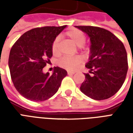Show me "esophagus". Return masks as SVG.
<instances>
[{
	"instance_id": "obj_1",
	"label": "esophagus",
	"mask_w": 133,
	"mask_h": 133,
	"mask_svg": "<svg viewBox=\"0 0 133 133\" xmlns=\"http://www.w3.org/2000/svg\"><path fill=\"white\" fill-rule=\"evenodd\" d=\"M74 73H75L74 72H70V71H68V75H73Z\"/></svg>"
}]
</instances>
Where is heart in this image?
Here are the masks:
<instances>
[{
  "label": "heart",
  "instance_id": "obj_1",
  "mask_svg": "<svg viewBox=\"0 0 133 133\" xmlns=\"http://www.w3.org/2000/svg\"><path fill=\"white\" fill-rule=\"evenodd\" d=\"M65 37L68 38L72 41L73 43H75L77 46L79 47L80 49H82L85 41L86 37L81 30L72 28L68 30L64 34ZM58 38H56L53 41L52 44V52L54 55H57L58 53ZM81 62V58L79 56H73V57H63L58 61L59 65L63 68L68 70H75L78 68V65Z\"/></svg>",
  "mask_w": 133,
  "mask_h": 133
}]
</instances>
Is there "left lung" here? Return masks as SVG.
Returning a JSON list of instances; mask_svg holds the SVG:
<instances>
[{
	"instance_id": "obj_1",
	"label": "left lung",
	"mask_w": 133,
	"mask_h": 133,
	"mask_svg": "<svg viewBox=\"0 0 133 133\" xmlns=\"http://www.w3.org/2000/svg\"><path fill=\"white\" fill-rule=\"evenodd\" d=\"M90 37V55L86 68L90 72L81 86V92L96 100H105L120 89L128 69L123 43L109 30L95 26H75Z\"/></svg>"
}]
</instances>
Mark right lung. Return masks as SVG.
Here are the masks:
<instances>
[{
  "mask_svg": "<svg viewBox=\"0 0 133 133\" xmlns=\"http://www.w3.org/2000/svg\"><path fill=\"white\" fill-rule=\"evenodd\" d=\"M66 25L35 28L22 35L10 51L8 65L18 92L31 101H44L54 95L67 71L55 67L52 75L43 68L52 55V44Z\"/></svg>",
  "mask_w": 133,
  "mask_h": 133,
  "instance_id": "right-lung-1",
  "label": "right lung"
}]
</instances>
